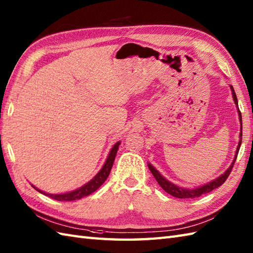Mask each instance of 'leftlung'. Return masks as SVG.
Masks as SVG:
<instances>
[{
  "label": "left lung",
  "instance_id": "left-lung-1",
  "mask_svg": "<svg viewBox=\"0 0 253 253\" xmlns=\"http://www.w3.org/2000/svg\"><path fill=\"white\" fill-rule=\"evenodd\" d=\"M231 89H232V93H233V98H234V101L235 103H236V107L238 109V101H237V97H236V93H235V90L233 86L231 85ZM238 113H239V120H240V130H243V122H242V113H240V111L238 109ZM240 140H239V143H238V146H237V150H236V155H235V158L234 161L232 163V165L230 166V168H228L226 171L223 173L222 175H220L219 178H216L215 180L209 182L208 184H205L201 187H197V189H193V190H189V189H182V187H179L177 185L172 184L171 182H169L168 180H166L165 178L163 177V175L157 171V170L149 164V169L151 170L152 174L154 175V178L156 179V181L158 182V184H160L162 186V189L167 192L168 194H170V195H172L174 197L177 198H196V197H199L202 196L203 194H206V193H209L211 191H213L215 189H218L219 186H221L224 182L226 181V179L228 178V175H230L232 169H233V166L235 162H236V158H237V155H238V151H239V148H240V144H242V137H243V132L240 131Z\"/></svg>",
  "mask_w": 253,
  "mask_h": 253
}]
</instances>
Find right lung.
<instances>
[{"instance_id": "add662e5", "label": "right lung", "mask_w": 253, "mask_h": 253, "mask_svg": "<svg viewBox=\"0 0 253 253\" xmlns=\"http://www.w3.org/2000/svg\"><path fill=\"white\" fill-rule=\"evenodd\" d=\"M120 143L121 142H117V143L114 144V146L112 148V150H111L110 154L107 158V162L104 163L103 167L96 174V177L93 178L92 180H90L85 185L80 187V189H78V190H75L73 192H70V193H66V194H48V193L46 194V193H43L42 191L38 190L35 186H33V185L32 186L34 187L35 190L39 191L40 193H43V194H45V195L54 198V199H56V201H59V202L76 201V199H81V198H83L85 196L90 195L91 193H93L96 190H98L99 187L103 184V182L107 180V178L109 177L111 169H112V166H113V163H114V160H115L117 150H119Z\"/></svg>"}]
</instances>
